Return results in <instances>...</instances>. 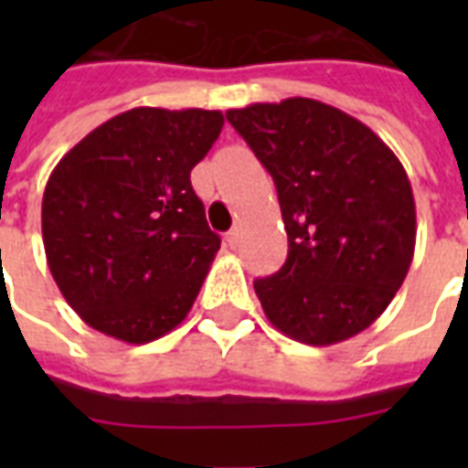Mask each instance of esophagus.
<instances>
[{
	"label": "esophagus",
	"instance_id": "1",
	"mask_svg": "<svg viewBox=\"0 0 468 468\" xmlns=\"http://www.w3.org/2000/svg\"><path fill=\"white\" fill-rule=\"evenodd\" d=\"M238 240H240V228L235 226L233 230H230V233L226 235V242H228V248H235V245H238Z\"/></svg>",
	"mask_w": 468,
	"mask_h": 468
}]
</instances>
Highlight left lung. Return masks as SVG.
<instances>
[{
    "instance_id": "8db88e82",
    "label": "left lung",
    "mask_w": 468,
    "mask_h": 468,
    "mask_svg": "<svg viewBox=\"0 0 468 468\" xmlns=\"http://www.w3.org/2000/svg\"><path fill=\"white\" fill-rule=\"evenodd\" d=\"M277 184L289 257L255 293L277 330L327 347L386 311L415 250L413 189L369 126L315 99L226 112Z\"/></svg>"
}]
</instances>
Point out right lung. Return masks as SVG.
<instances>
[{"mask_svg":"<svg viewBox=\"0 0 468 468\" xmlns=\"http://www.w3.org/2000/svg\"><path fill=\"white\" fill-rule=\"evenodd\" d=\"M223 113L138 106L84 135L48 176L43 248L72 311L99 333L145 345L191 311L220 238L191 169Z\"/></svg>","mask_w":468,"mask_h":468,"instance_id":"right-lung-1","label":"right lung"}]
</instances>
